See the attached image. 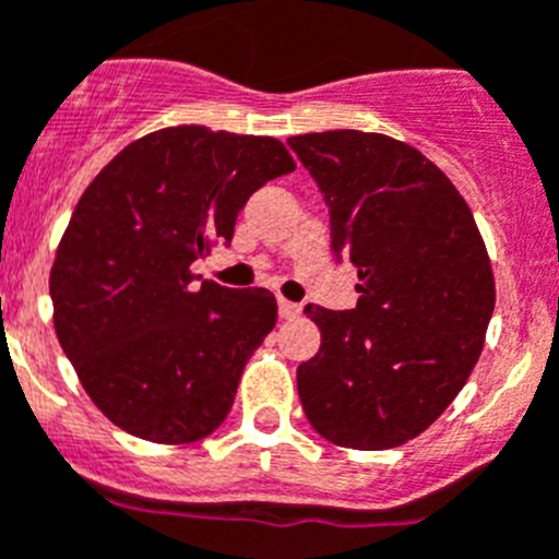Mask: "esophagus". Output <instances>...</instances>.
<instances>
[{"instance_id":"34e87169","label":"esophagus","mask_w":559,"mask_h":559,"mask_svg":"<svg viewBox=\"0 0 559 559\" xmlns=\"http://www.w3.org/2000/svg\"><path fill=\"white\" fill-rule=\"evenodd\" d=\"M301 313V307L296 301L280 299V319H296Z\"/></svg>"}]
</instances>
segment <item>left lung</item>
<instances>
[{
	"label": "left lung",
	"mask_w": 559,
	"mask_h": 559,
	"mask_svg": "<svg viewBox=\"0 0 559 559\" xmlns=\"http://www.w3.org/2000/svg\"><path fill=\"white\" fill-rule=\"evenodd\" d=\"M330 207L355 310L307 305L321 349L296 368L301 407L335 447L380 452L421 435L463 391L496 305L488 249L452 179L380 132L288 138Z\"/></svg>",
	"instance_id": "8db88e82"
}]
</instances>
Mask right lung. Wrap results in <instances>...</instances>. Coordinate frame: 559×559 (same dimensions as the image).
Segmentation results:
<instances>
[{
    "label": "right lung",
    "mask_w": 559,
    "mask_h": 559,
    "mask_svg": "<svg viewBox=\"0 0 559 559\" xmlns=\"http://www.w3.org/2000/svg\"><path fill=\"white\" fill-rule=\"evenodd\" d=\"M283 143L166 127L112 157L55 252V332L91 402L152 443L216 432L246 360L276 324L265 288H193V260L229 243L246 199L294 171Z\"/></svg>",
    "instance_id": "obj_1"
}]
</instances>
